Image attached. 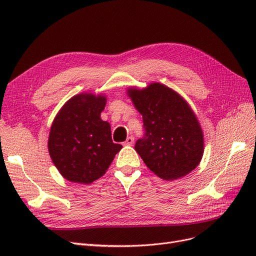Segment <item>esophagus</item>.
Segmentation results:
<instances>
[{
    "label": "esophagus",
    "instance_id": "obj_1",
    "mask_svg": "<svg viewBox=\"0 0 256 256\" xmlns=\"http://www.w3.org/2000/svg\"><path fill=\"white\" fill-rule=\"evenodd\" d=\"M134 142V136H128L126 142H125V145H132Z\"/></svg>",
    "mask_w": 256,
    "mask_h": 256
}]
</instances>
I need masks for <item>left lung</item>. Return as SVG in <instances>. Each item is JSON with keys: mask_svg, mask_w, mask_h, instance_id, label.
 I'll return each mask as SVG.
<instances>
[{"mask_svg": "<svg viewBox=\"0 0 256 256\" xmlns=\"http://www.w3.org/2000/svg\"><path fill=\"white\" fill-rule=\"evenodd\" d=\"M127 95L143 116L145 136L134 148L162 180H174L193 171L204 154V134L196 113L174 90L154 82L128 88Z\"/></svg>", "mask_w": 256, "mask_h": 256, "instance_id": "1", "label": "left lung"}]
</instances>
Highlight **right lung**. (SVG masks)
Wrapping results in <instances>:
<instances>
[{"label": "right lung", "mask_w": 256, "mask_h": 256, "mask_svg": "<svg viewBox=\"0 0 256 256\" xmlns=\"http://www.w3.org/2000/svg\"><path fill=\"white\" fill-rule=\"evenodd\" d=\"M106 97L81 92L65 102L54 118L48 150L65 180L88 184L106 174L122 146L115 144L111 126L100 118Z\"/></svg>", "instance_id": "1"}]
</instances>
